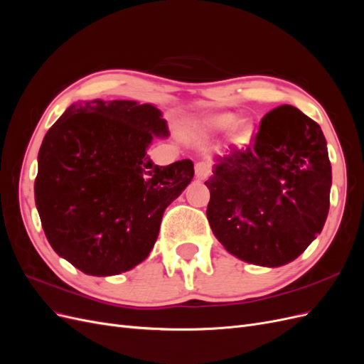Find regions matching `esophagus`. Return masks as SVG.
<instances>
[{"label": "esophagus", "mask_w": 364, "mask_h": 364, "mask_svg": "<svg viewBox=\"0 0 364 364\" xmlns=\"http://www.w3.org/2000/svg\"><path fill=\"white\" fill-rule=\"evenodd\" d=\"M194 171H196L197 178L205 179V178H208L209 174H211V164L206 162V161H199L196 164Z\"/></svg>", "instance_id": "obj_1"}]
</instances>
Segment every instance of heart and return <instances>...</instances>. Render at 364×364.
I'll return each mask as SVG.
<instances>
[{"instance_id": "heart-1", "label": "heart", "mask_w": 364, "mask_h": 364, "mask_svg": "<svg viewBox=\"0 0 364 364\" xmlns=\"http://www.w3.org/2000/svg\"><path fill=\"white\" fill-rule=\"evenodd\" d=\"M234 124H235V118L229 114L213 115L202 121V126L206 130H211V132H223L230 129Z\"/></svg>"}]
</instances>
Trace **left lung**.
<instances>
[{
    "label": "left lung",
    "mask_w": 364,
    "mask_h": 364,
    "mask_svg": "<svg viewBox=\"0 0 364 364\" xmlns=\"http://www.w3.org/2000/svg\"><path fill=\"white\" fill-rule=\"evenodd\" d=\"M333 174L316 121L284 105L262 118L252 144L217 156L205 185L215 238L241 261L279 267L322 232Z\"/></svg>",
    "instance_id": "left-lung-1"
}]
</instances>
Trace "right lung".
Here are the masks:
<instances>
[{"label":"right lung","instance_id":"add662e5","mask_svg":"<svg viewBox=\"0 0 364 364\" xmlns=\"http://www.w3.org/2000/svg\"><path fill=\"white\" fill-rule=\"evenodd\" d=\"M170 135L156 106L132 100L73 103L47 132L38 155L35 202L48 243L92 277L144 261L165 208L194 176L191 159L167 167L147 155Z\"/></svg>","mask_w":364,"mask_h":364}]
</instances>
